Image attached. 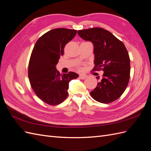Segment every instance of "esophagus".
I'll return each mask as SVG.
<instances>
[{"label":"esophagus","instance_id":"34e87169","mask_svg":"<svg viewBox=\"0 0 151 151\" xmlns=\"http://www.w3.org/2000/svg\"><path fill=\"white\" fill-rule=\"evenodd\" d=\"M87 77V75L86 74H80L79 75V78L81 79H84Z\"/></svg>","mask_w":151,"mask_h":151}]
</instances>
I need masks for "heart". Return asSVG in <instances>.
I'll list each match as a JSON object with an SVG mask.
<instances>
[{"label":"heart","instance_id":"b5f03b06","mask_svg":"<svg viewBox=\"0 0 151 151\" xmlns=\"http://www.w3.org/2000/svg\"><path fill=\"white\" fill-rule=\"evenodd\" d=\"M79 69H80V68H79Z\"/></svg>","mask_w":151,"mask_h":151}]
</instances>
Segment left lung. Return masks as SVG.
Returning <instances> with one entry per match:
<instances>
[{
    "mask_svg": "<svg viewBox=\"0 0 151 151\" xmlns=\"http://www.w3.org/2000/svg\"><path fill=\"white\" fill-rule=\"evenodd\" d=\"M78 35L94 45L93 70L104 71L103 79L90 93L91 97L105 104L115 101L124 93L130 79V57L124 44L101 28L79 30Z\"/></svg>",
    "mask_w": 151,
    "mask_h": 151,
    "instance_id": "8db88e82",
    "label": "left lung"
}]
</instances>
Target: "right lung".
<instances>
[{
  "mask_svg": "<svg viewBox=\"0 0 151 151\" xmlns=\"http://www.w3.org/2000/svg\"><path fill=\"white\" fill-rule=\"evenodd\" d=\"M77 30L56 28L48 31L37 40L28 65V77L36 95L50 105L62 103L68 96V83L77 78L75 72L60 75L56 69L67 43L74 38Z\"/></svg>",
  "mask_w": 151,
  "mask_h": 151,
  "instance_id": "obj_1",
  "label": "right lung"
}]
</instances>
